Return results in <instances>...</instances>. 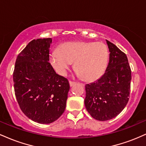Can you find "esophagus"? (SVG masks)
I'll return each mask as SVG.
<instances>
[{
    "instance_id": "34e87169",
    "label": "esophagus",
    "mask_w": 146,
    "mask_h": 146,
    "mask_svg": "<svg viewBox=\"0 0 146 146\" xmlns=\"http://www.w3.org/2000/svg\"><path fill=\"white\" fill-rule=\"evenodd\" d=\"M76 82H73V81H69V84L71 86H73V85H75Z\"/></svg>"
}]
</instances>
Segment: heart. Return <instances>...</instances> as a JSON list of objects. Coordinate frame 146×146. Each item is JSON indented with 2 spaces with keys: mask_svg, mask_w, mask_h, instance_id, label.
Instances as JSON below:
<instances>
[{
  "mask_svg": "<svg viewBox=\"0 0 146 146\" xmlns=\"http://www.w3.org/2000/svg\"><path fill=\"white\" fill-rule=\"evenodd\" d=\"M108 55L106 46L102 42H67L50 53V62L59 74L64 75L72 62L75 61L77 74L91 81L104 73Z\"/></svg>",
  "mask_w": 146,
  "mask_h": 146,
  "instance_id": "heart-1",
  "label": "heart"
}]
</instances>
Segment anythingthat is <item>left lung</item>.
I'll use <instances>...</instances> for the list:
<instances>
[{
    "label": "left lung",
    "mask_w": 146,
    "mask_h": 146,
    "mask_svg": "<svg viewBox=\"0 0 146 146\" xmlns=\"http://www.w3.org/2000/svg\"><path fill=\"white\" fill-rule=\"evenodd\" d=\"M109 62L106 71L96 82L85 86V106L92 117L107 121L118 115L130 98L131 69L126 55L107 40Z\"/></svg>",
    "instance_id": "1"
}]
</instances>
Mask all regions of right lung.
I'll list each match as a JSON object with an SVG mask.
<instances>
[{
    "mask_svg": "<svg viewBox=\"0 0 146 146\" xmlns=\"http://www.w3.org/2000/svg\"><path fill=\"white\" fill-rule=\"evenodd\" d=\"M51 38L33 40L16 58L13 80L15 95L23 113L39 123H52L66 108L70 86L49 61Z\"/></svg>",
    "mask_w": 146,
    "mask_h": 146,
    "instance_id": "right-lung-1",
    "label": "right lung"
}]
</instances>
